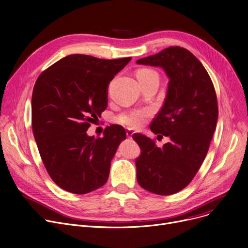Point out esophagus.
<instances>
[{"instance_id":"34e87169","label":"esophagus","mask_w":248,"mask_h":248,"mask_svg":"<svg viewBox=\"0 0 248 248\" xmlns=\"http://www.w3.org/2000/svg\"><path fill=\"white\" fill-rule=\"evenodd\" d=\"M134 131H132V130H130V129H128L127 131H126V135H127V137H129V138H131L132 136H133V134H134Z\"/></svg>"}]
</instances>
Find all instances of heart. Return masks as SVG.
Wrapping results in <instances>:
<instances>
[{
	"label": "heart",
	"instance_id": "1",
	"mask_svg": "<svg viewBox=\"0 0 248 248\" xmlns=\"http://www.w3.org/2000/svg\"><path fill=\"white\" fill-rule=\"evenodd\" d=\"M153 78H158V74L150 68H141L137 71V78L140 83ZM151 111L149 109H137L119 113L114 120L116 123L126 126L130 129L138 128L144 120L150 116Z\"/></svg>",
	"mask_w": 248,
	"mask_h": 248
}]
</instances>
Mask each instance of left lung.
<instances>
[{
	"label": "left lung",
	"mask_w": 248,
	"mask_h": 248,
	"mask_svg": "<svg viewBox=\"0 0 248 248\" xmlns=\"http://www.w3.org/2000/svg\"><path fill=\"white\" fill-rule=\"evenodd\" d=\"M137 63L161 66L170 78L165 103L150 124L154 134L170 142L159 148L154 139L133 135L142 150L137 181L148 192L174 195L193 181L207 154L218 116L216 89L203 65L185 47L170 46Z\"/></svg>",
	"instance_id": "obj_1"
}]
</instances>
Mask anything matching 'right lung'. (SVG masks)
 Returning a JSON list of instances; mask_svg holds the SVG:
<instances>
[{"instance_id": "obj_1", "label": "right lung", "mask_w": 248, "mask_h": 248, "mask_svg": "<svg viewBox=\"0 0 248 248\" xmlns=\"http://www.w3.org/2000/svg\"><path fill=\"white\" fill-rule=\"evenodd\" d=\"M130 61L70 54L35 81L32 133L49 177L66 192L84 195L107 182L111 160L126 132L110 125L102 138L95 139L86 131L107 106L109 82Z\"/></svg>"}]
</instances>
